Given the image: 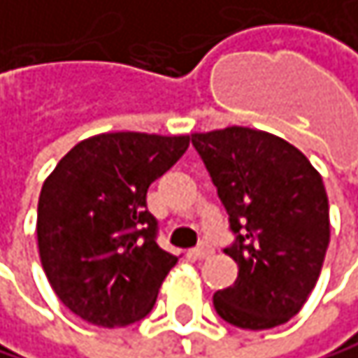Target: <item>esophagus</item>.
<instances>
[{
    "instance_id": "obj_1",
    "label": "esophagus",
    "mask_w": 358,
    "mask_h": 358,
    "mask_svg": "<svg viewBox=\"0 0 358 358\" xmlns=\"http://www.w3.org/2000/svg\"><path fill=\"white\" fill-rule=\"evenodd\" d=\"M214 254V250H212V245H208L206 241H201L195 250H193V256L197 258V260H206V258H210Z\"/></svg>"
}]
</instances>
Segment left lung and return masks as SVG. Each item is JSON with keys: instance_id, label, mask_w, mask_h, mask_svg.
Here are the masks:
<instances>
[{"instance_id": "left-lung-1", "label": "left lung", "mask_w": 358, "mask_h": 358, "mask_svg": "<svg viewBox=\"0 0 358 358\" xmlns=\"http://www.w3.org/2000/svg\"><path fill=\"white\" fill-rule=\"evenodd\" d=\"M229 214L237 281L214 294L216 313L241 329H271L300 313L329 245V203L319 171L279 136L227 127L191 136Z\"/></svg>"}]
</instances>
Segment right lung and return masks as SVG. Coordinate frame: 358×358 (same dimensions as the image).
<instances>
[{
	"instance_id": "1",
	"label": "right lung",
	"mask_w": 358,
	"mask_h": 358,
	"mask_svg": "<svg viewBox=\"0 0 358 358\" xmlns=\"http://www.w3.org/2000/svg\"><path fill=\"white\" fill-rule=\"evenodd\" d=\"M189 136L100 134L75 144L43 182L37 245L60 302L100 327L144 319L176 256L157 243L146 191L189 148Z\"/></svg>"
}]
</instances>
